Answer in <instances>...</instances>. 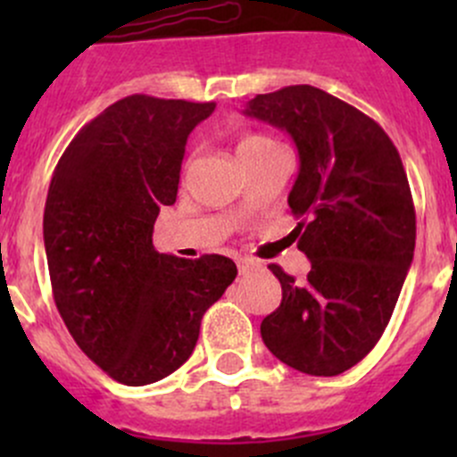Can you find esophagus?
Returning <instances> with one entry per match:
<instances>
[{
    "label": "esophagus",
    "mask_w": 457,
    "mask_h": 457,
    "mask_svg": "<svg viewBox=\"0 0 457 457\" xmlns=\"http://www.w3.org/2000/svg\"><path fill=\"white\" fill-rule=\"evenodd\" d=\"M237 265H238V271H241V274H247V271H252L254 267H258V262L252 261V258H247V256H241V258H237Z\"/></svg>",
    "instance_id": "esophagus-1"
}]
</instances>
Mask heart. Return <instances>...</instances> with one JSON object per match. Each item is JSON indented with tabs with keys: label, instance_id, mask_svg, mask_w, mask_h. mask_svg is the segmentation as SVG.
Returning a JSON list of instances; mask_svg holds the SVG:
<instances>
[{
	"label": "heart",
	"instance_id": "b5f03b06",
	"mask_svg": "<svg viewBox=\"0 0 457 457\" xmlns=\"http://www.w3.org/2000/svg\"><path fill=\"white\" fill-rule=\"evenodd\" d=\"M278 150L274 141L267 139V137L252 135L245 137L241 143H238V156H252V154H265V152Z\"/></svg>",
	"mask_w": 457,
	"mask_h": 457
}]
</instances>
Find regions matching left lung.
<instances>
[{
    "label": "left lung",
    "instance_id": "obj_1",
    "mask_svg": "<svg viewBox=\"0 0 457 457\" xmlns=\"http://www.w3.org/2000/svg\"><path fill=\"white\" fill-rule=\"evenodd\" d=\"M247 117L296 143L287 203L312 270L303 283L270 265L283 301L261 336L285 365L338 376L376 347L416 247V210L398 150L373 119L314 86L256 95Z\"/></svg>",
    "mask_w": 457,
    "mask_h": 457
}]
</instances>
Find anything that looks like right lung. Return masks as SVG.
Segmentation results:
<instances>
[{"label":"right lung","mask_w":457,"mask_h":457,"mask_svg":"<svg viewBox=\"0 0 457 457\" xmlns=\"http://www.w3.org/2000/svg\"><path fill=\"white\" fill-rule=\"evenodd\" d=\"M216 104L132 95L86 123L54 168L44 245L57 310L81 352L128 386L177 371L237 278L229 258L159 254L190 132Z\"/></svg>","instance_id":"obj_1"}]
</instances>
